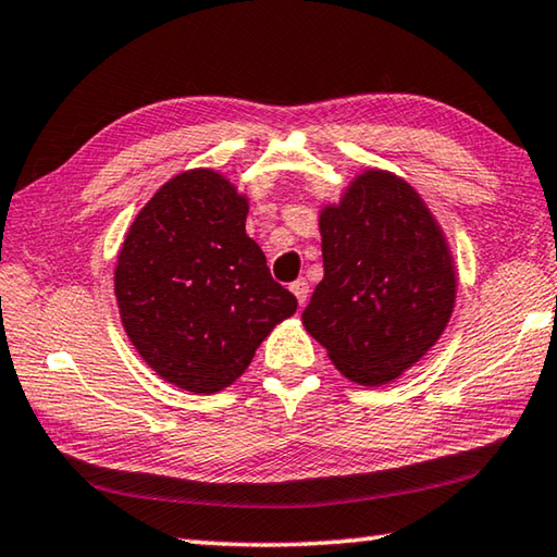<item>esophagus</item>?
Wrapping results in <instances>:
<instances>
[{"label":"esophagus","mask_w":557,"mask_h":557,"mask_svg":"<svg viewBox=\"0 0 557 557\" xmlns=\"http://www.w3.org/2000/svg\"><path fill=\"white\" fill-rule=\"evenodd\" d=\"M289 289H292V295L297 297L299 307H305V305H307V297H309V282H307L305 277H299V280L292 282Z\"/></svg>","instance_id":"obj_1"}]
</instances>
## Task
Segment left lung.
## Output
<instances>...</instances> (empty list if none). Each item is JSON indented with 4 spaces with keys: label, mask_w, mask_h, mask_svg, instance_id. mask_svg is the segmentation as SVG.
Returning a JSON list of instances; mask_svg holds the SVG:
<instances>
[{
    "label": "left lung",
    "mask_w": 557,
    "mask_h": 557,
    "mask_svg": "<svg viewBox=\"0 0 557 557\" xmlns=\"http://www.w3.org/2000/svg\"><path fill=\"white\" fill-rule=\"evenodd\" d=\"M324 280L301 314L346 379L383 385L437 342L455 307V268L414 188L366 172L319 219Z\"/></svg>",
    "instance_id": "1"
}]
</instances>
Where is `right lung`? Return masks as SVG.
Returning a JSON list of instances; mask_svg holds the SVG:
<instances>
[{
    "label": "right lung",
    "mask_w": 557,
    "mask_h": 557,
    "mask_svg": "<svg viewBox=\"0 0 557 557\" xmlns=\"http://www.w3.org/2000/svg\"><path fill=\"white\" fill-rule=\"evenodd\" d=\"M245 215L248 201L231 182L194 169L159 188L122 243V324L149 369L184 391L231 385L297 309L245 233Z\"/></svg>",
    "instance_id": "right-lung-1"
}]
</instances>
